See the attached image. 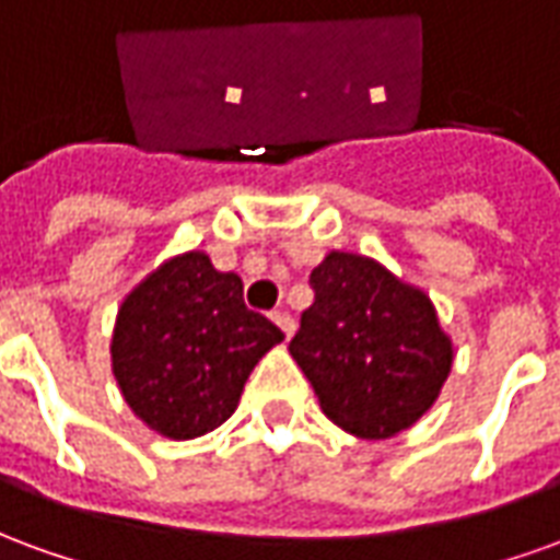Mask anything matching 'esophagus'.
Here are the masks:
<instances>
[{"instance_id":"esophagus-1","label":"esophagus","mask_w":560,"mask_h":560,"mask_svg":"<svg viewBox=\"0 0 560 560\" xmlns=\"http://www.w3.org/2000/svg\"><path fill=\"white\" fill-rule=\"evenodd\" d=\"M272 320H276V327L281 329V332H284V336H288V339H291L293 336V329H296V324H293V317L288 315V312H284V308H279V312H272Z\"/></svg>"}]
</instances>
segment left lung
<instances>
[{
    "label": "left lung",
    "instance_id": "obj_1",
    "mask_svg": "<svg viewBox=\"0 0 560 560\" xmlns=\"http://www.w3.org/2000/svg\"><path fill=\"white\" fill-rule=\"evenodd\" d=\"M308 281L315 303L300 317L291 357L324 413L365 441L411 429L453 369L432 300L353 252H329Z\"/></svg>",
    "mask_w": 560,
    "mask_h": 560
}]
</instances>
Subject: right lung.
<instances>
[{"label": "right lung", "mask_w": 560, "mask_h": 560, "mask_svg": "<svg viewBox=\"0 0 560 560\" xmlns=\"http://www.w3.org/2000/svg\"><path fill=\"white\" fill-rule=\"evenodd\" d=\"M284 339L243 303V279L207 252L152 269L116 315L110 360L122 399L152 432L191 441L228 420L252 369Z\"/></svg>", "instance_id": "obj_1"}]
</instances>
